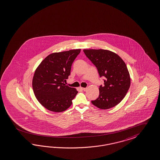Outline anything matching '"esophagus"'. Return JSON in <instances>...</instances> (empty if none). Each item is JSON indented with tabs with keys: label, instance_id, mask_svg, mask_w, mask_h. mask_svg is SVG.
Here are the masks:
<instances>
[{
	"label": "esophagus",
	"instance_id": "34e87169",
	"mask_svg": "<svg viewBox=\"0 0 160 160\" xmlns=\"http://www.w3.org/2000/svg\"><path fill=\"white\" fill-rule=\"evenodd\" d=\"M81 89H82L83 91H87V88H81Z\"/></svg>",
	"mask_w": 160,
	"mask_h": 160
}]
</instances>
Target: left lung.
<instances>
[{
  "label": "left lung",
  "instance_id": "8db88e82",
  "mask_svg": "<svg viewBox=\"0 0 160 160\" xmlns=\"http://www.w3.org/2000/svg\"><path fill=\"white\" fill-rule=\"evenodd\" d=\"M84 53L94 65L104 85L99 88L98 97L91 102L106 110L117 106L123 99L130 85L129 72L124 61L112 52L104 49H84Z\"/></svg>",
  "mask_w": 160,
  "mask_h": 160
}]
</instances>
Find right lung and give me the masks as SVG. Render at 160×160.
Returning a JSON list of instances; mask_svg holds the SVG:
<instances>
[{"label": "right lung", "mask_w": 160, "mask_h": 160, "mask_svg": "<svg viewBox=\"0 0 160 160\" xmlns=\"http://www.w3.org/2000/svg\"><path fill=\"white\" fill-rule=\"evenodd\" d=\"M81 49L71 50L48 56L37 68L32 88L38 102L53 112L65 111L78 94L77 89L66 85L71 66Z\"/></svg>", "instance_id": "1"}]
</instances>
